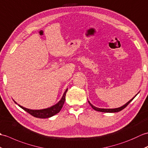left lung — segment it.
<instances>
[{
    "mask_svg": "<svg viewBox=\"0 0 148 148\" xmlns=\"http://www.w3.org/2000/svg\"><path fill=\"white\" fill-rule=\"evenodd\" d=\"M139 93V92L138 93H137L135 96H134L132 99H131L130 101H129L127 102V103H126V104H125L124 105H123L122 106H121V107H119V108H111V109H106V108H97V107H96V106H94V105H92V104L90 103V101L88 100V103H89V104L91 106V107L93 108V109L94 110H96V111H100V112H104V113H116V112H119V111H121L122 110H123L125 108V107H127V106L128 104H129L131 101H132L134 98H135V97L137 96V94H138Z\"/></svg>",
    "mask_w": 148,
    "mask_h": 148,
    "instance_id": "8db88e82",
    "label": "left lung"
}]
</instances>
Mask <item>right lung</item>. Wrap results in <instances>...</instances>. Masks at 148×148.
Masks as SVG:
<instances>
[{
    "label": "right lung",
    "mask_w": 148,
    "mask_h": 148,
    "mask_svg": "<svg viewBox=\"0 0 148 148\" xmlns=\"http://www.w3.org/2000/svg\"><path fill=\"white\" fill-rule=\"evenodd\" d=\"M68 88L66 89L64 92L63 95V96L61 98V99L59 101L58 103L49 108H45V109L42 110H30L28 108H26L23 106H21V105L18 104L15 101H14V103L18 105V106L24 110L25 111H27L28 113H29L31 115L34 116L36 118H39V119H47V118H50L51 116H53L55 114H56L61 111L62 107H63V104L64 103V101L66 100V94L67 92Z\"/></svg>",
    "instance_id": "1"
}]
</instances>
